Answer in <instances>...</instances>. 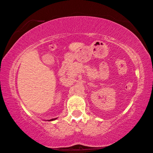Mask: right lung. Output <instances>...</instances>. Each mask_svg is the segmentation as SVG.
<instances>
[{
  "mask_svg": "<svg viewBox=\"0 0 153 153\" xmlns=\"http://www.w3.org/2000/svg\"><path fill=\"white\" fill-rule=\"evenodd\" d=\"M55 120V119H52V120Z\"/></svg>",
  "mask_w": 153,
  "mask_h": 153,
  "instance_id": "add662e5",
  "label": "right lung"
}]
</instances>
